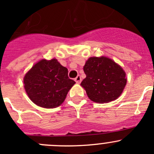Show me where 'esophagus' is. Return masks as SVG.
<instances>
[{
    "instance_id": "1",
    "label": "esophagus",
    "mask_w": 154,
    "mask_h": 154,
    "mask_svg": "<svg viewBox=\"0 0 154 154\" xmlns=\"http://www.w3.org/2000/svg\"><path fill=\"white\" fill-rule=\"evenodd\" d=\"M81 80H82L81 77H80V75H77V77L74 79V80H75V82L77 83H80V82H81Z\"/></svg>"
}]
</instances>
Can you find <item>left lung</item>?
Wrapping results in <instances>:
<instances>
[{
    "label": "left lung",
    "instance_id": "left-lung-1",
    "mask_svg": "<svg viewBox=\"0 0 154 154\" xmlns=\"http://www.w3.org/2000/svg\"><path fill=\"white\" fill-rule=\"evenodd\" d=\"M83 71L86 77L80 85L89 99L96 103H108L117 99L127 83L123 68L107 57H91Z\"/></svg>",
    "mask_w": 154,
    "mask_h": 154
}]
</instances>
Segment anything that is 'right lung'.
Returning <instances> with one entry per match:
<instances>
[{"instance_id": "1", "label": "right lung", "mask_w": 154, "mask_h": 154, "mask_svg": "<svg viewBox=\"0 0 154 154\" xmlns=\"http://www.w3.org/2000/svg\"><path fill=\"white\" fill-rule=\"evenodd\" d=\"M68 69L56 59L42 60L34 65L24 78L30 100L44 108H55L63 103L75 82L69 79Z\"/></svg>"}]
</instances>
